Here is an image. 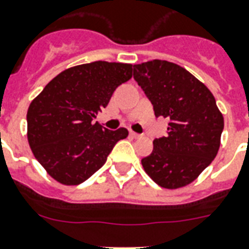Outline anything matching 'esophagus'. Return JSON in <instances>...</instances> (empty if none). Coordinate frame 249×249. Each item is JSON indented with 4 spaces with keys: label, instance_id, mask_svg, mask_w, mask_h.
I'll return each instance as SVG.
<instances>
[{
    "label": "esophagus",
    "instance_id": "obj_1",
    "mask_svg": "<svg viewBox=\"0 0 249 249\" xmlns=\"http://www.w3.org/2000/svg\"><path fill=\"white\" fill-rule=\"evenodd\" d=\"M130 136L135 137V139H139V137H142V135H139L136 132H133V130H130Z\"/></svg>",
    "mask_w": 249,
    "mask_h": 249
}]
</instances>
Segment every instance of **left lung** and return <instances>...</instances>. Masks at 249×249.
Segmentation results:
<instances>
[{"label": "left lung", "mask_w": 249, "mask_h": 249, "mask_svg": "<svg viewBox=\"0 0 249 249\" xmlns=\"http://www.w3.org/2000/svg\"><path fill=\"white\" fill-rule=\"evenodd\" d=\"M133 78L156 117L168 119L167 136L154 140L142 164L164 189L191 183L220 148L224 117L210 90L178 64L155 59L133 66Z\"/></svg>", "instance_id": "8db88e82"}]
</instances>
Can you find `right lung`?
<instances>
[{"label":"right lung","mask_w":249,"mask_h":249,"mask_svg":"<svg viewBox=\"0 0 249 249\" xmlns=\"http://www.w3.org/2000/svg\"><path fill=\"white\" fill-rule=\"evenodd\" d=\"M132 78V64L93 62L62 71L28 107V142L41 166L63 185H79L105 164L128 129L109 130L95 116Z\"/></svg>","instance_id":"right-lung-1"}]
</instances>
